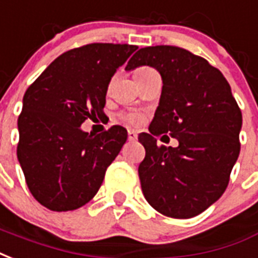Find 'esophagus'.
Segmentation results:
<instances>
[{"label": "esophagus", "mask_w": 258, "mask_h": 258, "mask_svg": "<svg viewBox=\"0 0 258 258\" xmlns=\"http://www.w3.org/2000/svg\"><path fill=\"white\" fill-rule=\"evenodd\" d=\"M137 138H138V134L135 133L134 130H128V139H130V141H135Z\"/></svg>", "instance_id": "34e87169"}]
</instances>
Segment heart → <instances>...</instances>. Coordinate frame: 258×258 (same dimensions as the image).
Segmentation results:
<instances>
[{
	"mask_svg": "<svg viewBox=\"0 0 258 258\" xmlns=\"http://www.w3.org/2000/svg\"><path fill=\"white\" fill-rule=\"evenodd\" d=\"M150 68H145V67H142V68H138V70L135 71V75H139V74H144V72H146V71H149ZM125 119L128 120L130 123H139V120H141V116L137 113H130L125 116Z\"/></svg>",
	"mask_w": 258,
	"mask_h": 258,
	"instance_id": "1",
	"label": "heart"
}]
</instances>
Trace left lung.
<instances>
[{
    "mask_svg": "<svg viewBox=\"0 0 258 258\" xmlns=\"http://www.w3.org/2000/svg\"><path fill=\"white\" fill-rule=\"evenodd\" d=\"M142 66L160 72L163 90L149 133L138 137L146 150L141 187L157 212L190 219L226 191L241 150V109L220 71L188 50L142 47L125 70ZM163 132L178 139L176 148L157 146L155 135Z\"/></svg>",
    "mask_w": 258,
    "mask_h": 258,
    "instance_id": "8db88e82",
    "label": "left lung"
}]
</instances>
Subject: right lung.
<instances>
[{"label": "right lung", "mask_w": 258, "mask_h": 258, "mask_svg": "<svg viewBox=\"0 0 258 258\" xmlns=\"http://www.w3.org/2000/svg\"><path fill=\"white\" fill-rule=\"evenodd\" d=\"M137 49L90 43L68 50L26 91L17 120V160L31 194L47 209L74 211L100 190L127 130L113 125L89 134L81 125L104 116L110 79Z\"/></svg>", "instance_id": "right-lung-1"}]
</instances>
